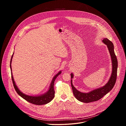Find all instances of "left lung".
<instances>
[{"label":"left lung","instance_id":"1","mask_svg":"<svg viewBox=\"0 0 126 126\" xmlns=\"http://www.w3.org/2000/svg\"><path fill=\"white\" fill-rule=\"evenodd\" d=\"M103 42L107 45L112 58L113 68L112 75L109 81L104 86L94 90L88 93H84L78 91L73 85L72 80L71 79V84L73 94L78 100L82 102L90 103L100 100L111 90L116 83L117 76L118 61L114 52V45L111 41L107 38H104L103 40ZM71 79L73 78V74L72 73L71 74Z\"/></svg>","mask_w":126,"mask_h":126}]
</instances>
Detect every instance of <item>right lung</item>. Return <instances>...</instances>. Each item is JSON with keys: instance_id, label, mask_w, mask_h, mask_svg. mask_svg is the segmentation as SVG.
<instances>
[{"instance_id": "1", "label": "right lung", "mask_w": 126, "mask_h": 126, "mask_svg": "<svg viewBox=\"0 0 126 126\" xmlns=\"http://www.w3.org/2000/svg\"><path fill=\"white\" fill-rule=\"evenodd\" d=\"M13 57V55L11 56V60H10V69L11 70V63L12 61V58ZM61 73V71H60L59 72H58L54 77L52 82L51 83L50 88L49 90L46 92L45 94L44 95L39 96H28L27 95H25L23 93H22L19 90V89L17 88V86L16 85L15 82L13 79V77L12 76V74L11 72V78H12V80L14 88L15 90V91L17 93V94H18L19 96H20L22 98H23L24 99L28 101V102L32 103L34 105H44L46 104H47L49 103L53 98L55 96V91L54 89V81L55 79H56L57 77L60 75Z\"/></svg>"}]
</instances>
